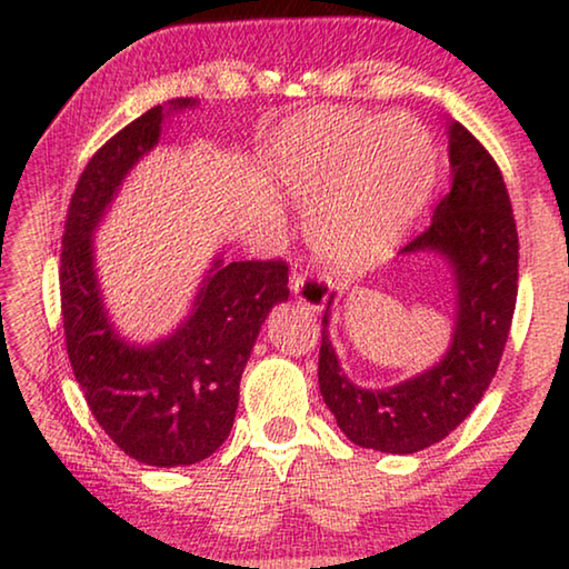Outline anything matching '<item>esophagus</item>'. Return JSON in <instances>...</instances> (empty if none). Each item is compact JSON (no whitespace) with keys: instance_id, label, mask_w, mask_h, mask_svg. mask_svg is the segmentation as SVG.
I'll return each mask as SVG.
<instances>
[{"instance_id":"esophagus-1","label":"esophagus","mask_w":569,"mask_h":569,"mask_svg":"<svg viewBox=\"0 0 569 569\" xmlns=\"http://www.w3.org/2000/svg\"><path fill=\"white\" fill-rule=\"evenodd\" d=\"M291 291L296 299L309 306V309L321 311L331 296V283L329 278L317 273H296L291 281Z\"/></svg>"}]
</instances>
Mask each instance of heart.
<instances>
[{
  "mask_svg": "<svg viewBox=\"0 0 569 569\" xmlns=\"http://www.w3.org/2000/svg\"><path fill=\"white\" fill-rule=\"evenodd\" d=\"M273 169L311 207V246L331 263L357 268L410 230L430 200L438 154L412 113L317 111L281 133Z\"/></svg>",
  "mask_w": 569,
  "mask_h": 569,
  "instance_id": "heart-1",
  "label": "heart"
}]
</instances>
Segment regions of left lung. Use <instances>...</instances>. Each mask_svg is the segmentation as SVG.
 <instances>
[{"label": "left lung", "mask_w": 569, "mask_h": 569, "mask_svg": "<svg viewBox=\"0 0 569 569\" xmlns=\"http://www.w3.org/2000/svg\"><path fill=\"white\" fill-rule=\"evenodd\" d=\"M450 192L430 228L402 256H438L453 288V329L438 362L390 387H362L341 369L321 321L319 387L339 430L355 446L410 456L450 436L481 402L507 345L517 306L519 238L496 161L461 123H448Z\"/></svg>", "instance_id": "1"}]
</instances>
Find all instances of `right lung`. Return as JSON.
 I'll return each instance as SVG.
<instances>
[{
	"label": "right lung",
	"mask_w": 569,
	"mask_h": 569,
	"mask_svg": "<svg viewBox=\"0 0 569 569\" xmlns=\"http://www.w3.org/2000/svg\"><path fill=\"white\" fill-rule=\"evenodd\" d=\"M197 106V98H174L149 108L96 151L70 200L60 256L62 327L88 408L126 456L157 468L200 463L224 443L260 327L288 301L283 260L224 263L218 252L187 317L164 337L133 341L108 311L96 232L133 167L154 151L164 121Z\"/></svg>",
	"instance_id": "obj_1"
}]
</instances>
